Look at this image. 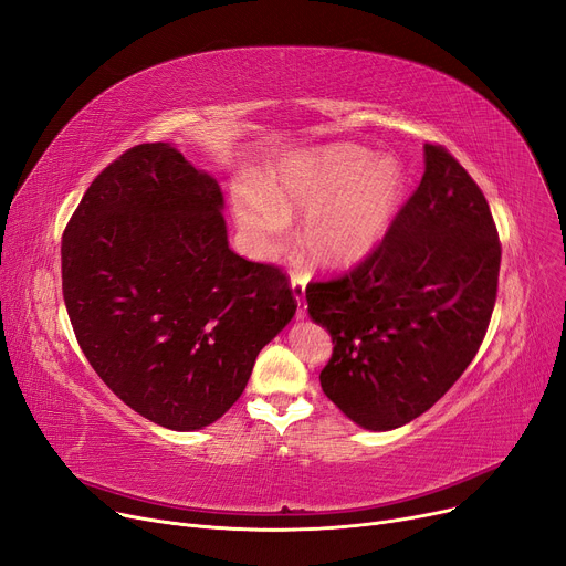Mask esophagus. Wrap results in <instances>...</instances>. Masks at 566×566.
I'll use <instances>...</instances> for the list:
<instances>
[{
  "instance_id": "obj_1",
  "label": "esophagus",
  "mask_w": 566,
  "mask_h": 566,
  "mask_svg": "<svg viewBox=\"0 0 566 566\" xmlns=\"http://www.w3.org/2000/svg\"><path fill=\"white\" fill-rule=\"evenodd\" d=\"M305 286H307V280H305L303 275H291V291H293L295 303H298V312H295V316H298V318H305V316H307Z\"/></svg>"
}]
</instances>
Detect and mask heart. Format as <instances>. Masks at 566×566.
Wrapping results in <instances>:
<instances>
[{"instance_id":"1","label":"heart","mask_w":566,"mask_h":566,"mask_svg":"<svg viewBox=\"0 0 566 566\" xmlns=\"http://www.w3.org/2000/svg\"><path fill=\"white\" fill-rule=\"evenodd\" d=\"M403 197V171L392 158L371 160L355 146L321 148L282 160L261 192L235 188L231 213L259 256L280 250L289 216L305 213L298 243L325 268L367 259L390 231Z\"/></svg>"}]
</instances>
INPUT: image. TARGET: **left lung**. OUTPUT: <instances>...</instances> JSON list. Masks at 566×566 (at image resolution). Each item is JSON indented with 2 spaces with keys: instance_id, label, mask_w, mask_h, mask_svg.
Masks as SVG:
<instances>
[{
  "instance_id": "left-lung-1",
  "label": "left lung",
  "mask_w": 566,
  "mask_h": 566,
  "mask_svg": "<svg viewBox=\"0 0 566 566\" xmlns=\"http://www.w3.org/2000/svg\"><path fill=\"white\" fill-rule=\"evenodd\" d=\"M500 241L486 197L442 146L382 243L350 273L312 282L307 312L333 337L321 388L348 420L390 431L465 371L495 305Z\"/></svg>"
}]
</instances>
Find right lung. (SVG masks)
<instances>
[{"mask_svg":"<svg viewBox=\"0 0 566 566\" xmlns=\"http://www.w3.org/2000/svg\"><path fill=\"white\" fill-rule=\"evenodd\" d=\"M222 208L216 178L176 146L139 144L94 178L62 241L64 303L88 365L174 431L220 420L298 307L280 268L229 250Z\"/></svg>","mask_w":566,"mask_h":566,"instance_id":"add662e5","label":"right lung"}]
</instances>
